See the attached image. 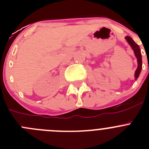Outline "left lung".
<instances>
[{
  "instance_id": "left-lung-1",
  "label": "left lung",
  "mask_w": 149,
  "mask_h": 149,
  "mask_svg": "<svg viewBox=\"0 0 149 149\" xmlns=\"http://www.w3.org/2000/svg\"><path fill=\"white\" fill-rule=\"evenodd\" d=\"M125 39L127 41V42H128L129 44H130V45L131 46V48H133V50H134V54H135L136 58H137L138 67L137 69L136 70V72H135V77H136V79L139 77V74H140V72H141L142 69V56L141 52H140V48H139V45L133 40L132 38H131L130 36H126Z\"/></svg>"
}]
</instances>
